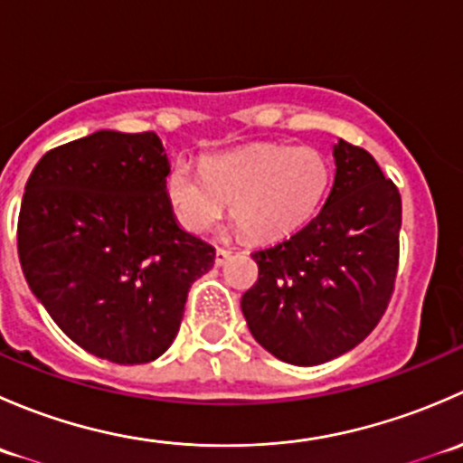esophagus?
Segmentation results:
<instances>
[{
    "label": "esophagus",
    "instance_id": "esophagus-1",
    "mask_svg": "<svg viewBox=\"0 0 463 463\" xmlns=\"http://www.w3.org/2000/svg\"><path fill=\"white\" fill-rule=\"evenodd\" d=\"M231 258H232V250H228V249H217V253H214V264L223 266Z\"/></svg>",
    "mask_w": 463,
    "mask_h": 463
}]
</instances>
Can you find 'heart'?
I'll list each match as a JSON object with an SVG mask.
<instances>
[{
    "instance_id": "heart-1",
    "label": "heart",
    "mask_w": 463,
    "mask_h": 463,
    "mask_svg": "<svg viewBox=\"0 0 463 463\" xmlns=\"http://www.w3.org/2000/svg\"><path fill=\"white\" fill-rule=\"evenodd\" d=\"M331 165L309 145L255 143L205 158L202 170L176 161L165 193L181 226L208 232L231 203L235 226L249 240H275L309 222L325 202Z\"/></svg>"
}]
</instances>
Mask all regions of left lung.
I'll return each instance as SVG.
<instances>
[{
	"label": "left lung",
	"instance_id": "left-lung-1",
	"mask_svg": "<svg viewBox=\"0 0 463 463\" xmlns=\"http://www.w3.org/2000/svg\"><path fill=\"white\" fill-rule=\"evenodd\" d=\"M320 213L253 250L260 278L241 296L253 338L275 358L311 367L372 334L394 291L401 194L370 152L340 138Z\"/></svg>",
	"mask_w": 463,
	"mask_h": 463
}]
</instances>
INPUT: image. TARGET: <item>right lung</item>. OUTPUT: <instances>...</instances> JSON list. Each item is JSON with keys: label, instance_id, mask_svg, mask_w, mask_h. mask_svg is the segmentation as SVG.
Returning a JSON list of instances; mask_svg holds the SVG:
<instances>
[{"label": "right lung", "instance_id": "right-lung-1", "mask_svg": "<svg viewBox=\"0 0 463 463\" xmlns=\"http://www.w3.org/2000/svg\"><path fill=\"white\" fill-rule=\"evenodd\" d=\"M154 132L100 129L33 167L17 250L33 296L76 345L118 365L161 356L214 249L176 223Z\"/></svg>", "mask_w": 463, "mask_h": 463}]
</instances>
